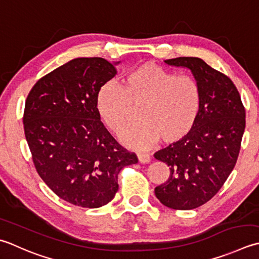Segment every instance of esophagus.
Masks as SVG:
<instances>
[{
    "label": "esophagus",
    "instance_id": "1",
    "mask_svg": "<svg viewBox=\"0 0 259 259\" xmlns=\"http://www.w3.org/2000/svg\"><path fill=\"white\" fill-rule=\"evenodd\" d=\"M138 160L141 164H147L150 161V156L148 154H139L138 155Z\"/></svg>",
    "mask_w": 259,
    "mask_h": 259
}]
</instances>
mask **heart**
<instances>
[{
  "instance_id": "heart-1",
  "label": "heart",
  "mask_w": 259,
  "mask_h": 259,
  "mask_svg": "<svg viewBox=\"0 0 259 259\" xmlns=\"http://www.w3.org/2000/svg\"><path fill=\"white\" fill-rule=\"evenodd\" d=\"M129 105H141L140 122L121 140L130 148L144 150L158 140L164 145L176 144L191 133L200 113L201 92L190 76L144 63L125 75L123 90L109 82L96 96L99 115L114 135H121L128 125Z\"/></svg>"
}]
</instances>
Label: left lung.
Instances as JSON below:
<instances>
[{
  "instance_id": "8db88e82",
  "label": "left lung",
  "mask_w": 259,
  "mask_h": 259,
  "mask_svg": "<svg viewBox=\"0 0 259 259\" xmlns=\"http://www.w3.org/2000/svg\"><path fill=\"white\" fill-rule=\"evenodd\" d=\"M166 64L191 70L200 88L201 108L191 133L154 155L169 166L166 183L155 195L165 206L192 210L206 203L225 184L239 155L246 111L232 80L197 57Z\"/></svg>"
}]
</instances>
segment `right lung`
<instances>
[{
	"label": "right lung",
	"instance_id": "1",
	"mask_svg": "<svg viewBox=\"0 0 259 259\" xmlns=\"http://www.w3.org/2000/svg\"><path fill=\"white\" fill-rule=\"evenodd\" d=\"M104 58H75L40 78L25 101L23 126L35 169L60 199L95 209L119 189L118 175L138 163L116 143L96 109L100 89L116 74Z\"/></svg>",
	"mask_w": 259,
	"mask_h": 259
}]
</instances>
